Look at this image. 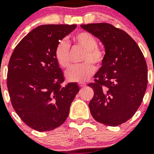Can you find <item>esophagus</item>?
<instances>
[{"label":"esophagus","mask_w":154,"mask_h":154,"mask_svg":"<svg viewBox=\"0 0 154 154\" xmlns=\"http://www.w3.org/2000/svg\"><path fill=\"white\" fill-rule=\"evenodd\" d=\"M86 85V83L85 82H79V87H84Z\"/></svg>","instance_id":"obj_1"}]
</instances>
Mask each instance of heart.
Returning a JSON list of instances; mask_svg holds the SVG:
<instances>
[{
  "label": "heart",
  "mask_w": 154,
  "mask_h": 154,
  "mask_svg": "<svg viewBox=\"0 0 154 154\" xmlns=\"http://www.w3.org/2000/svg\"><path fill=\"white\" fill-rule=\"evenodd\" d=\"M75 46L85 50L82 62L84 63L71 66L65 72V77L70 82H83L95 72L96 66L101 65L105 60L106 54L103 48L98 46L96 37L86 31H82L73 37ZM55 58L57 63L62 69H66L70 65V46L66 41L58 42L55 49Z\"/></svg>",
  "instance_id": "obj_1"
}]
</instances>
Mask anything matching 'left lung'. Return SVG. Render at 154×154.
Returning <instances> with one entry per match:
<instances>
[{
	"instance_id": "1",
	"label": "left lung",
	"mask_w": 154,
	"mask_h": 154,
	"mask_svg": "<svg viewBox=\"0 0 154 154\" xmlns=\"http://www.w3.org/2000/svg\"><path fill=\"white\" fill-rule=\"evenodd\" d=\"M103 43L106 57L88 84L94 91L89 106L97 122L110 126L126 123L137 112L147 87V66L137 42L108 23L82 24Z\"/></svg>"
}]
</instances>
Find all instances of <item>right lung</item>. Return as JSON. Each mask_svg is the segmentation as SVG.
<instances>
[{
	"instance_id": "add662e5",
	"label": "right lung",
	"mask_w": 154,
	"mask_h": 154,
	"mask_svg": "<svg viewBox=\"0 0 154 154\" xmlns=\"http://www.w3.org/2000/svg\"><path fill=\"white\" fill-rule=\"evenodd\" d=\"M76 24H45L33 29L15 47L8 64L7 85L14 109L27 126L50 131L67 119L77 83L62 85L55 58L58 42Z\"/></svg>"
}]
</instances>
